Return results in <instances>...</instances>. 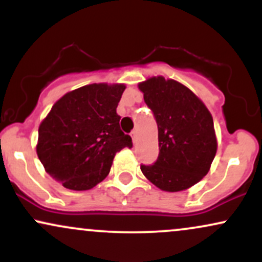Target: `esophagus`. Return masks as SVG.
<instances>
[{"instance_id": "1", "label": "esophagus", "mask_w": 262, "mask_h": 262, "mask_svg": "<svg viewBox=\"0 0 262 262\" xmlns=\"http://www.w3.org/2000/svg\"><path fill=\"white\" fill-rule=\"evenodd\" d=\"M132 139H133V143L134 144L138 143V132L137 130L132 132Z\"/></svg>"}]
</instances>
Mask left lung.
Wrapping results in <instances>:
<instances>
[{"instance_id": "left-lung-1", "label": "left lung", "mask_w": 262, "mask_h": 262, "mask_svg": "<svg viewBox=\"0 0 262 262\" xmlns=\"http://www.w3.org/2000/svg\"><path fill=\"white\" fill-rule=\"evenodd\" d=\"M138 87L155 116L160 150L155 164L141 165V172L162 191H185L208 173L217 152L212 114L179 81L154 76Z\"/></svg>"}]
</instances>
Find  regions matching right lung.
<instances>
[{
  "label": "right lung",
  "instance_id": "right-lung-1",
  "mask_svg": "<svg viewBox=\"0 0 262 262\" xmlns=\"http://www.w3.org/2000/svg\"><path fill=\"white\" fill-rule=\"evenodd\" d=\"M124 83H91L65 93L41 121L37 154L65 188L86 191L103 181L114 156L132 148L119 127L117 106Z\"/></svg>",
  "mask_w": 262,
  "mask_h": 262
}]
</instances>
